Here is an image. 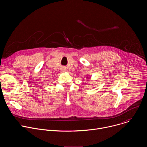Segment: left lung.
I'll return each mask as SVG.
<instances>
[{
	"instance_id": "left-lung-1",
	"label": "left lung",
	"mask_w": 147,
	"mask_h": 147,
	"mask_svg": "<svg viewBox=\"0 0 147 147\" xmlns=\"http://www.w3.org/2000/svg\"><path fill=\"white\" fill-rule=\"evenodd\" d=\"M87 78H88V79L90 78H89V77H87Z\"/></svg>"
}]
</instances>
